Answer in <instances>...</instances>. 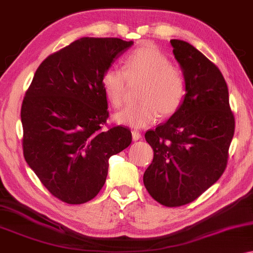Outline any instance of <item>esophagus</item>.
Instances as JSON below:
<instances>
[{"label": "esophagus", "mask_w": 253, "mask_h": 253, "mask_svg": "<svg viewBox=\"0 0 253 253\" xmlns=\"http://www.w3.org/2000/svg\"><path fill=\"white\" fill-rule=\"evenodd\" d=\"M141 133H140L139 131H135L133 130L132 131V139H133V141H138V140L141 139Z\"/></svg>", "instance_id": "34e87169"}]
</instances>
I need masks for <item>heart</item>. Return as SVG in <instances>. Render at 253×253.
I'll list each match as a JSON object with an SVG mask.
<instances>
[{
	"mask_svg": "<svg viewBox=\"0 0 253 253\" xmlns=\"http://www.w3.org/2000/svg\"><path fill=\"white\" fill-rule=\"evenodd\" d=\"M124 69L112 65L103 73V90L114 107H121L126 99V77L145 79V83L140 90L141 102L114 115L119 124L142 129L159 114L166 118L181 107L186 94L185 77L156 46L147 44L131 52L124 60Z\"/></svg>",
	"mask_w": 253,
	"mask_h": 253,
	"instance_id": "1",
	"label": "heart"
}]
</instances>
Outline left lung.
I'll list each match as a JSON object with an SVG mask.
<instances>
[{
	"label": "left lung",
	"mask_w": 253,
	"mask_h": 253,
	"mask_svg": "<svg viewBox=\"0 0 253 253\" xmlns=\"http://www.w3.org/2000/svg\"><path fill=\"white\" fill-rule=\"evenodd\" d=\"M170 45L186 94L165 123L146 132L154 159L143 184L159 204L178 207L196 200L224 173L235 122L219 69L189 42L170 40Z\"/></svg>",
	"instance_id": "left-lung-1"
}]
</instances>
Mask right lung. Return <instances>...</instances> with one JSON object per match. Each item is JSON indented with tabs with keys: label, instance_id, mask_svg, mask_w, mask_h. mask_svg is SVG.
Masks as SVG:
<instances>
[{
	"label": "right lung",
	"instance_id": "1",
	"mask_svg": "<svg viewBox=\"0 0 253 253\" xmlns=\"http://www.w3.org/2000/svg\"><path fill=\"white\" fill-rule=\"evenodd\" d=\"M133 45L83 37L42 62L21 106L23 156L54 197L71 205L95 198L108 159L127 148L129 129L102 130L108 118L103 73Z\"/></svg>",
	"mask_w": 253,
	"mask_h": 253
}]
</instances>
